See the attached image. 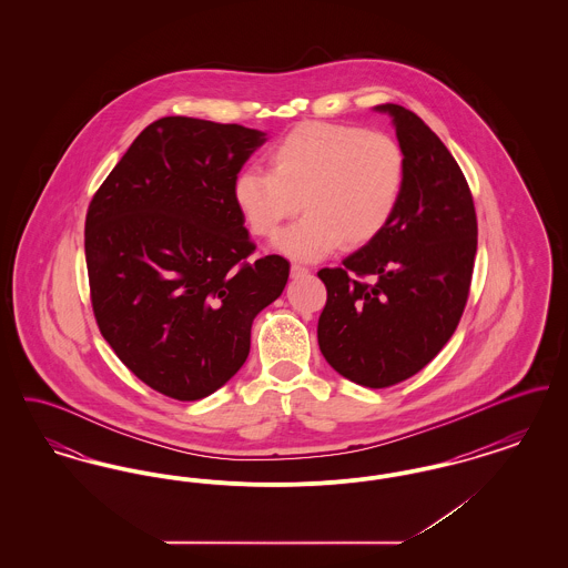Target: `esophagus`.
I'll return each instance as SVG.
<instances>
[{"label": "esophagus", "mask_w": 568, "mask_h": 568, "mask_svg": "<svg viewBox=\"0 0 568 568\" xmlns=\"http://www.w3.org/2000/svg\"><path fill=\"white\" fill-rule=\"evenodd\" d=\"M304 274H308V268L306 266H302V264H292V276L297 278V276H304Z\"/></svg>", "instance_id": "esophagus-1"}]
</instances>
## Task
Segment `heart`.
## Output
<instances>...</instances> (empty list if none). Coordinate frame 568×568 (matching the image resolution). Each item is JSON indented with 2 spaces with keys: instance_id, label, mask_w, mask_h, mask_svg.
Here are the masks:
<instances>
[{
  "instance_id": "obj_1",
  "label": "heart",
  "mask_w": 568,
  "mask_h": 568,
  "mask_svg": "<svg viewBox=\"0 0 568 568\" xmlns=\"http://www.w3.org/2000/svg\"><path fill=\"white\" fill-rule=\"evenodd\" d=\"M266 160L268 172L248 168L236 176L234 202L260 239L276 236L302 206L306 215L276 241L297 260L373 243L405 191L400 144L355 125L300 123L272 144Z\"/></svg>"
}]
</instances>
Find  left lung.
<instances>
[{
	"label": "left lung",
	"instance_id": "1",
	"mask_svg": "<svg viewBox=\"0 0 568 568\" xmlns=\"http://www.w3.org/2000/svg\"><path fill=\"white\" fill-rule=\"evenodd\" d=\"M405 153L398 211L373 243L322 268L327 290L317 341L327 364L364 387L419 373L445 347L464 313L477 215L458 162L410 110L381 104Z\"/></svg>",
	"mask_w": 568,
	"mask_h": 568
}]
</instances>
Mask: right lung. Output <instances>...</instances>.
Wrapping results in <instances>:
<instances>
[{
    "mask_svg": "<svg viewBox=\"0 0 568 568\" xmlns=\"http://www.w3.org/2000/svg\"><path fill=\"white\" fill-rule=\"evenodd\" d=\"M266 134L163 116L95 191L84 221L91 306L135 377L168 398H206L234 377L251 325L283 294L290 262L248 260L234 181Z\"/></svg>",
    "mask_w": 568,
    "mask_h": 568,
    "instance_id": "obj_1",
    "label": "right lung"
}]
</instances>
